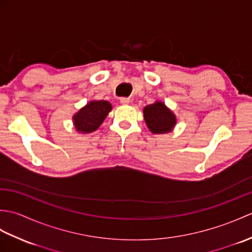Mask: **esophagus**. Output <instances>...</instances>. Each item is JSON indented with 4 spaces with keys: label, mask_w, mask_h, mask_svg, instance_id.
I'll return each mask as SVG.
<instances>
[{
    "label": "esophagus",
    "mask_w": 252,
    "mask_h": 252,
    "mask_svg": "<svg viewBox=\"0 0 252 252\" xmlns=\"http://www.w3.org/2000/svg\"><path fill=\"white\" fill-rule=\"evenodd\" d=\"M120 103H121L122 105H127V104L130 103V99L126 98V97H121V98H120Z\"/></svg>",
    "instance_id": "esophagus-1"
}]
</instances>
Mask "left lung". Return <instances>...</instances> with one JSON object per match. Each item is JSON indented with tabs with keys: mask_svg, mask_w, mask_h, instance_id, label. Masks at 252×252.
<instances>
[{
	"mask_svg": "<svg viewBox=\"0 0 252 252\" xmlns=\"http://www.w3.org/2000/svg\"><path fill=\"white\" fill-rule=\"evenodd\" d=\"M144 118L149 130L155 134L170 132L176 122L175 116L160 101L146 106L144 108Z\"/></svg>",
	"mask_w": 252,
	"mask_h": 252,
	"instance_id": "obj_1",
	"label": "left lung"
}]
</instances>
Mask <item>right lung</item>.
<instances>
[{
  "mask_svg": "<svg viewBox=\"0 0 252 252\" xmlns=\"http://www.w3.org/2000/svg\"><path fill=\"white\" fill-rule=\"evenodd\" d=\"M111 110V105L106 100H93L80 109L73 117L74 126L81 133L93 132L103 123Z\"/></svg>",
  "mask_w": 252,
  "mask_h": 252,
  "instance_id": "obj_1",
  "label": "right lung"
}]
</instances>
